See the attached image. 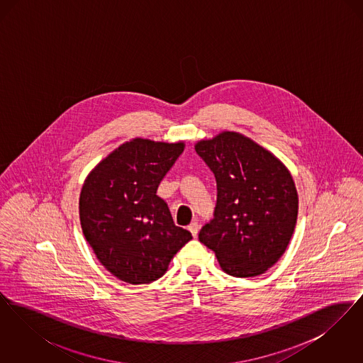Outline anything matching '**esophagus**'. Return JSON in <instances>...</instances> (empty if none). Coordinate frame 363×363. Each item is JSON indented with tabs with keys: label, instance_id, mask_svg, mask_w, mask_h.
I'll return each instance as SVG.
<instances>
[{
	"label": "esophagus",
	"instance_id": "1",
	"mask_svg": "<svg viewBox=\"0 0 363 363\" xmlns=\"http://www.w3.org/2000/svg\"><path fill=\"white\" fill-rule=\"evenodd\" d=\"M188 230L191 233V235H193V237H197V233H199V223H197L196 220H194V222H191L189 227H188Z\"/></svg>",
	"mask_w": 363,
	"mask_h": 363
}]
</instances>
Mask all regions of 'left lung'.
I'll list each match as a JSON object with an SVG mask.
<instances>
[{
  "instance_id": "left-lung-1",
  "label": "left lung",
  "mask_w": 363,
  "mask_h": 363,
  "mask_svg": "<svg viewBox=\"0 0 363 363\" xmlns=\"http://www.w3.org/2000/svg\"><path fill=\"white\" fill-rule=\"evenodd\" d=\"M194 148L218 188L213 219L199 240L215 252L225 274H264L283 256L296 225L291 174L277 156L237 132L201 140Z\"/></svg>"
}]
</instances>
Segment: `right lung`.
<instances>
[{"instance_id":"obj_1","label":"right lung","mask_w":363,"mask_h":363,"mask_svg":"<svg viewBox=\"0 0 363 363\" xmlns=\"http://www.w3.org/2000/svg\"><path fill=\"white\" fill-rule=\"evenodd\" d=\"M185 144L133 138L88 174L80 193V223L104 268L122 281L145 284L163 277L177 252L191 240L174 225L156 194Z\"/></svg>"}]
</instances>
